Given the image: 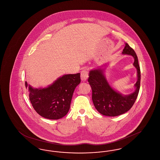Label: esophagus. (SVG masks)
<instances>
[{"mask_svg": "<svg viewBox=\"0 0 160 160\" xmlns=\"http://www.w3.org/2000/svg\"><path fill=\"white\" fill-rule=\"evenodd\" d=\"M89 77V71L87 69H84L81 72V79L82 81H86Z\"/></svg>", "mask_w": 160, "mask_h": 160, "instance_id": "1", "label": "esophagus"}]
</instances>
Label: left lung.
<instances>
[{"instance_id": "1", "label": "left lung", "mask_w": 160, "mask_h": 160, "mask_svg": "<svg viewBox=\"0 0 160 160\" xmlns=\"http://www.w3.org/2000/svg\"><path fill=\"white\" fill-rule=\"evenodd\" d=\"M122 53L129 54L134 58V66L137 70V82L135 84L136 91L129 95L123 96L114 91L107 82L102 70L97 69L89 72L88 82L91 86L92 99L96 109L101 114L108 116H116L128 112L132 107L140 86V69L137 54L134 50L126 44Z\"/></svg>"}]
</instances>
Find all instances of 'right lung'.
Here are the masks:
<instances>
[{
    "label": "right lung",
    "mask_w": 160,
    "mask_h": 160,
    "mask_svg": "<svg viewBox=\"0 0 160 160\" xmlns=\"http://www.w3.org/2000/svg\"><path fill=\"white\" fill-rule=\"evenodd\" d=\"M80 74H67L44 89H33L25 82L29 99L35 110L42 117L59 119L68 113L72 94L80 83Z\"/></svg>",
    "instance_id": "right-lung-1"
}]
</instances>
